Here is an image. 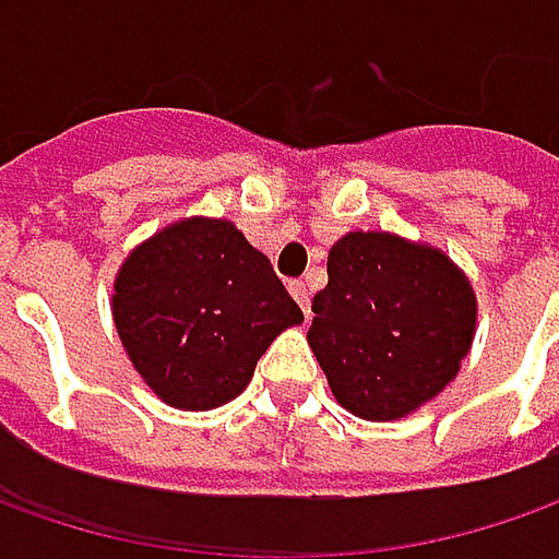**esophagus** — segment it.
<instances>
[{"label": "esophagus", "instance_id": "1", "mask_svg": "<svg viewBox=\"0 0 559 559\" xmlns=\"http://www.w3.org/2000/svg\"><path fill=\"white\" fill-rule=\"evenodd\" d=\"M289 292H292V298L301 305V311L311 313V292H308V283H301V280H292Z\"/></svg>", "mask_w": 559, "mask_h": 559}]
</instances>
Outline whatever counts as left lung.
<instances>
[{"instance_id":"8db88e82","label":"left lung","mask_w":559,"mask_h":559,"mask_svg":"<svg viewBox=\"0 0 559 559\" xmlns=\"http://www.w3.org/2000/svg\"><path fill=\"white\" fill-rule=\"evenodd\" d=\"M313 295V357L335 401L360 419H397L457 376L476 333L473 286L444 251L395 233H348Z\"/></svg>"}]
</instances>
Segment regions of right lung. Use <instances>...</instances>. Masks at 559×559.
Instances as JSON below:
<instances>
[{"label": "right lung", "mask_w": 559, "mask_h": 559, "mask_svg": "<svg viewBox=\"0 0 559 559\" xmlns=\"http://www.w3.org/2000/svg\"><path fill=\"white\" fill-rule=\"evenodd\" d=\"M111 313L145 385L183 411L233 401L270 342L305 320L267 258L211 217L177 221L133 248Z\"/></svg>", "instance_id": "1"}]
</instances>
